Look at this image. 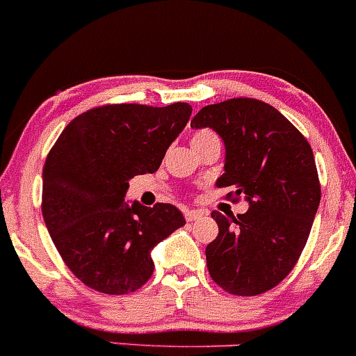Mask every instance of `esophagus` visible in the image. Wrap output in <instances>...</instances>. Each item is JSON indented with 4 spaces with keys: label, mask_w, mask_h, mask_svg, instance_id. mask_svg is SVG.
<instances>
[{
    "label": "esophagus",
    "mask_w": 356,
    "mask_h": 356,
    "mask_svg": "<svg viewBox=\"0 0 356 356\" xmlns=\"http://www.w3.org/2000/svg\"><path fill=\"white\" fill-rule=\"evenodd\" d=\"M205 216H207V212H205V210H186L185 212V217L188 222H193V220L202 219V217H205Z\"/></svg>",
    "instance_id": "34e87169"
}]
</instances>
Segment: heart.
<instances>
[{
	"label": "heart",
	"instance_id": "1",
	"mask_svg": "<svg viewBox=\"0 0 356 356\" xmlns=\"http://www.w3.org/2000/svg\"><path fill=\"white\" fill-rule=\"evenodd\" d=\"M210 139H217V136L209 129H202V131H197L193 134L192 143H204V140H210Z\"/></svg>",
	"mask_w": 356,
	"mask_h": 356
}]
</instances>
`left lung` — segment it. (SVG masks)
Listing matches in <instances>:
<instances>
[{
	"instance_id": "left-lung-1",
	"label": "left lung",
	"mask_w": 356,
	"mask_h": 356,
	"mask_svg": "<svg viewBox=\"0 0 356 356\" xmlns=\"http://www.w3.org/2000/svg\"><path fill=\"white\" fill-rule=\"evenodd\" d=\"M193 129H212L225 147L219 188L250 209L212 212L219 234L205 250L212 280L234 296H258L280 284L307 243L321 202L312 149L277 108L253 98L204 106Z\"/></svg>"
}]
</instances>
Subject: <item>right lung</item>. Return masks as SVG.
<instances>
[{
	"label": "right lung",
	"instance_id": "1",
	"mask_svg": "<svg viewBox=\"0 0 356 356\" xmlns=\"http://www.w3.org/2000/svg\"><path fill=\"white\" fill-rule=\"evenodd\" d=\"M192 115L188 103L88 110L67 124L42 170V216L72 273L102 293L136 292L152 250L185 225L175 205L124 202L129 179L158 171Z\"/></svg>",
	"mask_w": 356,
	"mask_h": 356
}]
</instances>
